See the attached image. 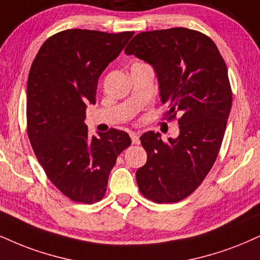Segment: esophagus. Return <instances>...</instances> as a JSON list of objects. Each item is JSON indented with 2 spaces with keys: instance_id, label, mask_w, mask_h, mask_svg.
<instances>
[{
  "instance_id": "obj_1",
  "label": "esophagus",
  "mask_w": 260,
  "mask_h": 260,
  "mask_svg": "<svg viewBox=\"0 0 260 260\" xmlns=\"http://www.w3.org/2000/svg\"><path fill=\"white\" fill-rule=\"evenodd\" d=\"M130 137H131V142L134 143V145H139L140 143V137L137 135L136 133H131L130 134Z\"/></svg>"
}]
</instances>
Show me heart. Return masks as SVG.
<instances>
[{
  "label": "heart",
  "instance_id": "b5f03b06",
  "mask_svg": "<svg viewBox=\"0 0 260 260\" xmlns=\"http://www.w3.org/2000/svg\"><path fill=\"white\" fill-rule=\"evenodd\" d=\"M140 65H145V63H141V62H136V63H134L133 66H140Z\"/></svg>",
  "mask_w": 260,
  "mask_h": 260
}]
</instances>
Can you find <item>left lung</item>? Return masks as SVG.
<instances>
[{"instance_id":"8db88e82","label":"left lung","mask_w":260,"mask_h":260,"mask_svg":"<svg viewBox=\"0 0 260 260\" xmlns=\"http://www.w3.org/2000/svg\"><path fill=\"white\" fill-rule=\"evenodd\" d=\"M154 70L165 115L178 119L179 135L164 142L159 133L140 137L147 162L137 170L141 193L155 203H177L210 172L232 110L228 69L214 42L185 27L141 32L127 47Z\"/></svg>"}]
</instances>
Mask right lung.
Returning a JSON list of instances; mask_svg holds the SVG:
<instances>
[{
	"instance_id": "obj_1",
	"label": "right lung",
	"mask_w": 260,
	"mask_h": 260,
	"mask_svg": "<svg viewBox=\"0 0 260 260\" xmlns=\"http://www.w3.org/2000/svg\"><path fill=\"white\" fill-rule=\"evenodd\" d=\"M134 32L65 30L38 50L27 79V135L38 162L55 187L77 203L106 193L117 156L131 145L125 131L90 136L85 110L95 104L99 77Z\"/></svg>"
}]
</instances>
